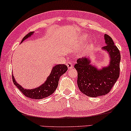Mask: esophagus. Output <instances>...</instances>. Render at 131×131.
Returning a JSON list of instances; mask_svg holds the SVG:
<instances>
[{
	"instance_id": "esophagus-1",
	"label": "esophagus",
	"mask_w": 131,
	"mask_h": 131,
	"mask_svg": "<svg viewBox=\"0 0 131 131\" xmlns=\"http://www.w3.org/2000/svg\"><path fill=\"white\" fill-rule=\"evenodd\" d=\"M67 66L68 69H72L73 66L72 63H71V62H67Z\"/></svg>"
}]
</instances>
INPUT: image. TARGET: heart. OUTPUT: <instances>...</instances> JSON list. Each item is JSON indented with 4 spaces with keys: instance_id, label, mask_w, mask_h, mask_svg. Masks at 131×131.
<instances>
[{
    "instance_id": "heart-1",
    "label": "heart",
    "mask_w": 131,
    "mask_h": 131,
    "mask_svg": "<svg viewBox=\"0 0 131 131\" xmlns=\"http://www.w3.org/2000/svg\"><path fill=\"white\" fill-rule=\"evenodd\" d=\"M86 39V35H84V36L82 37V38H81V41H80V43H82V42L85 41V40ZM90 47V46H86V47H85V48L82 50V53L85 54V53H87L88 51H89Z\"/></svg>"
}]
</instances>
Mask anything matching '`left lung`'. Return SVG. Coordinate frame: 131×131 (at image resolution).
<instances>
[{"mask_svg": "<svg viewBox=\"0 0 131 131\" xmlns=\"http://www.w3.org/2000/svg\"><path fill=\"white\" fill-rule=\"evenodd\" d=\"M104 39L106 46L102 50L109 56L108 65L98 68L91 64V57L88 56L78 59L74 66L78 72L79 89L83 94L92 97L109 93L119 77L120 51L109 35L105 34Z\"/></svg>", "mask_w": 131, "mask_h": 131, "instance_id": "obj_1", "label": "left lung"}]
</instances>
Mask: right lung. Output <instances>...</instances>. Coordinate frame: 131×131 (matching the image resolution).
<instances>
[{"label":"right lung","instance_id":"obj_1","mask_svg":"<svg viewBox=\"0 0 131 131\" xmlns=\"http://www.w3.org/2000/svg\"><path fill=\"white\" fill-rule=\"evenodd\" d=\"M34 32H30L22 39L21 43L25 40L30 38ZM67 70V67L64 64H58L52 67L50 74L45 82L38 87L32 89H25L20 85L15 79L13 74L14 84L25 96L33 99H41L52 95L57 89L59 78Z\"/></svg>","mask_w":131,"mask_h":131}]
</instances>
